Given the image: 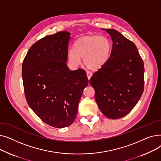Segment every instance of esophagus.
<instances>
[{"label": "esophagus", "instance_id": "34e87169", "mask_svg": "<svg viewBox=\"0 0 161 161\" xmlns=\"http://www.w3.org/2000/svg\"><path fill=\"white\" fill-rule=\"evenodd\" d=\"M86 74H87V78H88V80H90V78H91V76H92V74H91V72H86Z\"/></svg>", "mask_w": 161, "mask_h": 161}]
</instances>
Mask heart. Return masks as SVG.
Masks as SVG:
<instances>
[{
	"instance_id": "b5f03b06",
	"label": "heart",
	"mask_w": 161,
	"mask_h": 161,
	"mask_svg": "<svg viewBox=\"0 0 161 161\" xmlns=\"http://www.w3.org/2000/svg\"><path fill=\"white\" fill-rule=\"evenodd\" d=\"M112 44L105 36L89 35L80 37L74 44V49L67 52L69 62L78 66L83 62L89 70L98 71L106 65L110 57Z\"/></svg>"
}]
</instances>
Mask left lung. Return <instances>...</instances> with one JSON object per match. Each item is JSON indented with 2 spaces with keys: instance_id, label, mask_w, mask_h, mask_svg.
I'll use <instances>...</instances> for the list:
<instances>
[{
  "instance_id": "obj_1",
  "label": "left lung",
  "mask_w": 161,
  "mask_h": 161,
  "mask_svg": "<svg viewBox=\"0 0 161 161\" xmlns=\"http://www.w3.org/2000/svg\"><path fill=\"white\" fill-rule=\"evenodd\" d=\"M110 35L112 53L106 65L89 82L95 91V100L106 117L119 119L136 105L143 91L144 66L132 42L115 29H105Z\"/></svg>"
}]
</instances>
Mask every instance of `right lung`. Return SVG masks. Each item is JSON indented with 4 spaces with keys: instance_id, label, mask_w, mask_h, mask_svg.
<instances>
[{
    "instance_id": "1",
    "label": "right lung",
    "mask_w": 161,
    "mask_h": 161,
    "mask_svg": "<svg viewBox=\"0 0 161 161\" xmlns=\"http://www.w3.org/2000/svg\"><path fill=\"white\" fill-rule=\"evenodd\" d=\"M70 35L61 31L39 40L29 49L22 65L29 106L42 121L59 129L75 119L89 83L83 70H70L66 65Z\"/></svg>"
}]
</instances>
